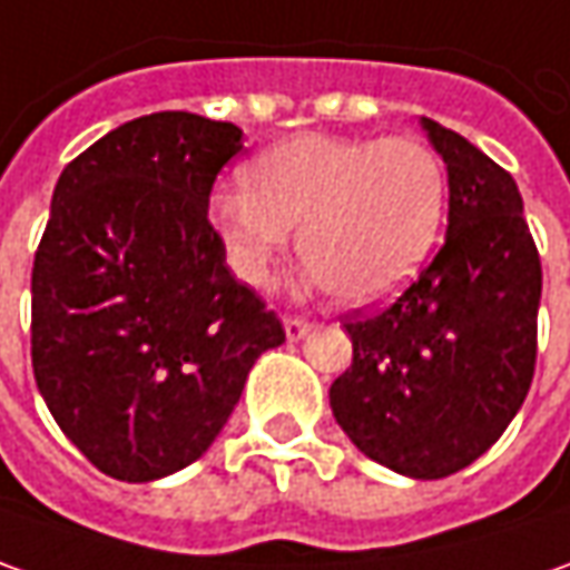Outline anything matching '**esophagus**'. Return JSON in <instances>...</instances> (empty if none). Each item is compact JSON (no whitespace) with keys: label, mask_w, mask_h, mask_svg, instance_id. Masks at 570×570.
<instances>
[{"label":"esophagus","mask_w":570,"mask_h":570,"mask_svg":"<svg viewBox=\"0 0 570 570\" xmlns=\"http://www.w3.org/2000/svg\"><path fill=\"white\" fill-rule=\"evenodd\" d=\"M284 331H286V341H303L305 331H308V322L299 318V315H286Z\"/></svg>","instance_id":"1"}]
</instances>
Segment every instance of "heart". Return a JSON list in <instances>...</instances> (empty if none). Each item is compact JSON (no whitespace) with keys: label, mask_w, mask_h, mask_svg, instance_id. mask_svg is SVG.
<instances>
[{"label":"heart","mask_w":570,"mask_h":570,"mask_svg":"<svg viewBox=\"0 0 570 570\" xmlns=\"http://www.w3.org/2000/svg\"><path fill=\"white\" fill-rule=\"evenodd\" d=\"M444 160L413 135H299L246 169V191L220 188L207 217L226 265L265 286L299 229V258L344 305H375L416 277L439 239Z\"/></svg>","instance_id":"b5f03b06"}]
</instances>
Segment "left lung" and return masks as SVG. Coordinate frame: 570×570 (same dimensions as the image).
<instances>
[{"label": "left lung", "mask_w": 570, "mask_h": 570, "mask_svg": "<svg viewBox=\"0 0 570 570\" xmlns=\"http://www.w3.org/2000/svg\"><path fill=\"white\" fill-rule=\"evenodd\" d=\"M448 167V236L401 296L346 315L353 363L331 410L365 458L442 480L485 454L530 391L542 267L518 183L422 116Z\"/></svg>", "instance_id": "8db88e82"}]
</instances>
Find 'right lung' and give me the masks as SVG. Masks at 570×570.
<instances>
[{"mask_svg":"<svg viewBox=\"0 0 570 570\" xmlns=\"http://www.w3.org/2000/svg\"><path fill=\"white\" fill-rule=\"evenodd\" d=\"M243 128L150 112L62 169L30 274V360L100 473L150 482L220 435L255 360L286 341L207 220Z\"/></svg>","mask_w":570,"mask_h":570,"instance_id":"add662e5","label":"right lung"}]
</instances>
